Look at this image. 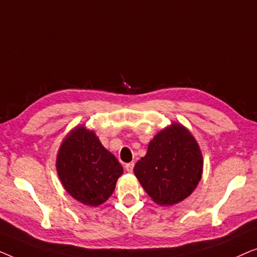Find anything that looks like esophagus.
Returning a JSON list of instances; mask_svg holds the SVG:
<instances>
[{"mask_svg":"<svg viewBox=\"0 0 257 257\" xmlns=\"http://www.w3.org/2000/svg\"><path fill=\"white\" fill-rule=\"evenodd\" d=\"M133 167H135V163H128L125 165V170L128 172V173H131V172L133 171Z\"/></svg>","mask_w":257,"mask_h":257,"instance_id":"esophagus-1","label":"esophagus"}]
</instances>
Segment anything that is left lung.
<instances>
[{"instance_id": "obj_1", "label": "left lung", "mask_w": 257, "mask_h": 257, "mask_svg": "<svg viewBox=\"0 0 257 257\" xmlns=\"http://www.w3.org/2000/svg\"><path fill=\"white\" fill-rule=\"evenodd\" d=\"M202 170L198 142L188 128L173 121L153 137L133 172L154 202L173 206L194 192Z\"/></svg>"}]
</instances>
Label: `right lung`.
Listing matches in <instances>:
<instances>
[{"label":"right lung","mask_w":257,"mask_h":257,"mask_svg":"<svg viewBox=\"0 0 257 257\" xmlns=\"http://www.w3.org/2000/svg\"><path fill=\"white\" fill-rule=\"evenodd\" d=\"M56 170L65 191L77 201L91 207L110 198L124 172L117 158L85 125L76 126L63 139Z\"/></svg>","instance_id":"1"}]
</instances>
